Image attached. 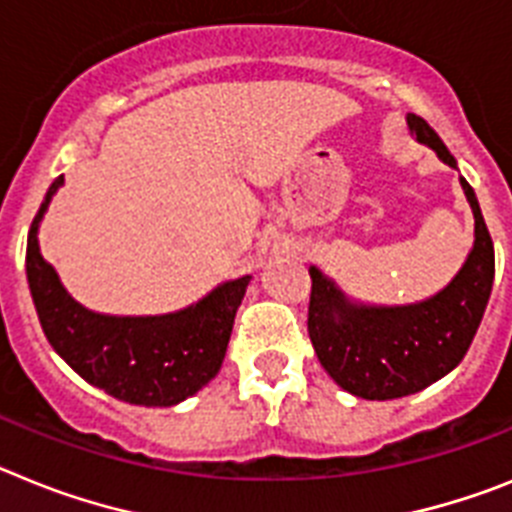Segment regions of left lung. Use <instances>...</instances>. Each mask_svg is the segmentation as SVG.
Segmentation results:
<instances>
[{"label":"left lung","mask_w":512,"mask_h":512,"mask_svg":"<svg viewBox=\"0 0 512 512\" xmlns=\"http://www.w3.org/2000/svg\"><path fill=\"white\" fill-rule=\"evenodd\" d=\"M410 131L446 164L456 159L420 115H407ZM461 188L474 211V250L459 275L438 296L415 306L368 309L345 301L317 268H309L311 345L324 371L363 399H397L425 389L461 363L477 335L495 281V247L469 182Z\"/></svg>","instance_id":"8db88e82"}]
</instances>
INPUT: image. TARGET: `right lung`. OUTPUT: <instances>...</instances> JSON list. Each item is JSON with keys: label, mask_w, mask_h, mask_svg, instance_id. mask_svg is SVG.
Segmentation results:
<instances>
[{"label": "right lung", "mask_w": 512, "mask_h": 512, "mask_svg": "<svg viewBox=\"0 0 512 512\" xmlns=\"http://www.w3.org/2000/svg\"><path fill=\"white\" fill-rule=\"evenodd\" d=\"M64 177L53 182L28 231L30 293L51 348L84 381L141 407L193 397L219 373L250 278L219 286L195 306L164 317H105L71 299L38 250V224Z\"/></svg>", "instance_id": "add662e5"}]
</instances>
